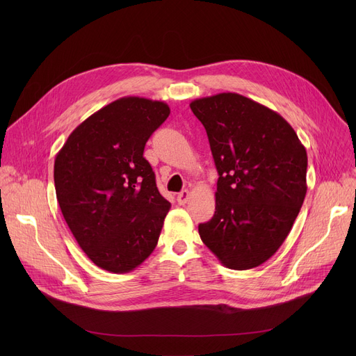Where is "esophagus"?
<instances>
[{
  "instance_id": "obj_1",
  "label": "esophagus",
  "mask_w": 356,
  "mask_h": 356,
  "mask_svg": "<svg viewBox=\"0 0 356 356\" xmlns=\"http://www.w3.org/2000/svg\"><path fill=\"white\" fill-rule=\"evenodd\" d=\"M189 199H191V192H189V191H183V192H180V193L177 195V202H179L180 204L188 203Z\"/></svg>"
}]
</instances>
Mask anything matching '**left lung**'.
<instances>
[{"label":"left lung","instance_id":"8db88e82","mask_svg":"<svg viewBox=\"0 0 356 356\" xmlns=\"http://www.w3.org/2000/svg\"><path fill=\"white\" fill-rule=\"evenodd\" d=\"M203 124L219 175L213 218L199 235L231 270L258 267L291 231L307 184V153L275 111L239 93L191 102Z\"/></svg>","mask_w":356,"mask_h":356}]
</instances>
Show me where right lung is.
<instances>
[{"instance_id":"1","label":"right lung","mask_w":356,"mask_h":356,"mask_svg":"<svg viewBox=\"0 0 356 356\" xmlns=\"http://www.w3.org/2000/svg\"><path fill=\"white\" fill-rule=\"evenodd\" d=\"M168 114L161 101L120 98L74 128L56 156L63 218L82 251L109 273H129L149 257L172 207L143 157Z\"/></svg>"}]
</instances>
